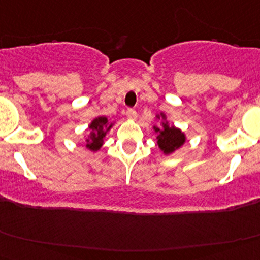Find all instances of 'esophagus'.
Here are the masks:
<instances>
[{
	"instance_id": "esophagus-1",
	"label": "esophagus",
	"mask_w": 260,
	"mask_h": 260,
	"mask_svg": "<svg viewBox=\"0 0 260 260\" xmlns=\"http://www.w3.org/2000/svg\"><path fill=\"white\" fill-rule=\"evenodd\" d=\"M126 117L130 118V120L137 118V111H135L134 108H127V111H126Z\"/></svg>"
}]
</instances>
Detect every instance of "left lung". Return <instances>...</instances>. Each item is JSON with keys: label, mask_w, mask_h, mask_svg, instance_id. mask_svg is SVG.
Returning a JSON list of instances; mask_svg holds the SVG:
<instances>
[{"label": "left lung", "mask_w": 260, "mask_h": 260, "mask_svg": "<svg viewBox=\"0 0 260 260\" xmlns=\"http://www.w3.org/2000/svg\"><path fill=\"white\" fill-rule=\"evenodd\" d=\"M157 118H162V127H157L153 126L154 132L157 133V144L159 149L162 150L165 154H171L175 150L179 149L182 144L185 143L186 138H185L184 133L180 128L175 127V126H170L169 122L166 121V115L160 112L159 115L155 116Z\"/></svg>", "instance_id": "left-lung-1"}]
</instances>
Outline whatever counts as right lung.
<instances>
[{
	"label": "right lung",
	"instance_id": "obj_1",
	"mask_svg": "<svg viewBox=\"0 0 260 260\" xmlns=\"http://www.w3.org/2000/svg\"><path fill=\"white\" fill-rule=\"evenodd\" d=\"M112 125L113 123L108 122L107 117H105V116H98V117H95L94 120L91 121L90 125H89L90 134L85 139V147L89 150H91V152H97L98 149H101V147L103 145V140H105L106 134L110 132V128L112 127Z\"/></svg>",
	"mask_w": 260,
	"mask_h": 260
}]
</instances>
